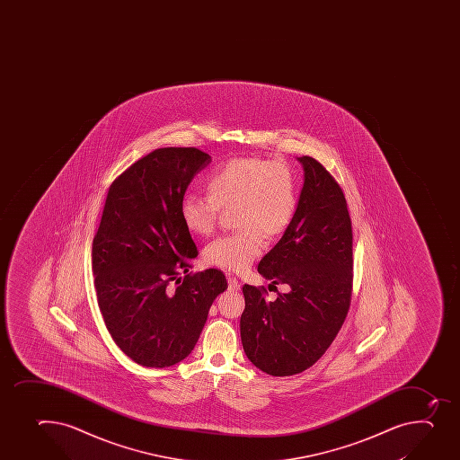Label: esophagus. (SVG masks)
<instances>
[{"instance_id":"esophagus-1","label":"esophagus","mask_w":460,"mask_h":460,"mask_svg":"<svg viewBox=\"0 0 460 460\" xmlns=\"http://www.w3.org/2000/svg\"><path fill=\"white\" fill-rule=\"evenodd\" d=\"M240 288H242V285H240L237 279L231 278V276L227 278V289H229V291L237 292L240 291Z\"/></svg>"}]
</instances>
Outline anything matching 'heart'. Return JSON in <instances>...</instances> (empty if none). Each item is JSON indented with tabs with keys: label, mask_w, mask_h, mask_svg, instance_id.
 Instances as JSON below:
<instances>
[{
	"label": "heart",
	"mask_w": 460,
	"mask_h": 460,
	"mask_svg": "<svg viewBox=\"0 0 460 460\" xmlns=\"http://www.w3.org/2000/svg\"><path fill=\"white\" fill-rule=\"evenodd\" d=\"M208 195L186 193L180 216L190 233L213 231L220 208L235 205V225L242 229L214 238L204 249L209 265L244 271L261 255L265 235L283 233L296 208L294 173L282 162L234 157L207 178Z\"/></svg>",
	"instance_id": "b5f03b06"
}]
</instances>
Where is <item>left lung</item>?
Listing matches in <instances>:
<instances>
[{
	"instance_id": "1",
	"label": "left lung",
	"mask_w": 460,
	"mask_h": 460,
	"mask_svg": "<svg viewBox=\"0 0 460 460\" xmlns=\"http://www.w3.org/2000/svg\"><path fill=\"white\" fill-rule=\"evenodd\" d=\"M305 184L292 220L258 271L287 292L269 301L264 287H243V349L262 372L291 376L318 361L336 339L352 292V227L345 195L332 173L298 157Z\"/></svg>"
}]
</instances>
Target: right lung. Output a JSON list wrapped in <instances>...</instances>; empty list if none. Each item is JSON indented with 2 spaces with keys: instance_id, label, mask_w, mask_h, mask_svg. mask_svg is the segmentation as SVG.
<instances>
[{
  "instance_id": "1",
  "label": "right lung",
  "mask_w": 460,
  "mask_h": 460,
  "mask_svg": "<svg viewBox=\"0 0 460 460\" xmlns=\"http://www.w3.org/2000/svg\"><path fill=\"white\" fill-rule=\"evenodd\" d=\"M209 164L193 146L159 148L126 169L106 196L93 240L97 303L117 346L146 367L186 358L227 288L220 270L189 273L198 249L180 216L187 187Z\"/></svg>"
}]
</instances>
